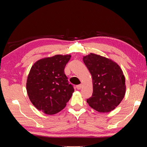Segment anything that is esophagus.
Listing matches in <instances>:
<instances>
[{"label":"esophagus","mask_w":147,"mask_h":147,"mask_svg":"<svg viewBox=\"0 0 147 147\" xmlns=\"http://www.w3.org/2000/svg\"><path fill=\"white\" fill-rule=\"evenodd\" d=\"M82 86H83L82 84H80V85L76 86V88L78 89H81L82 88Z\"/></svg>","instance_id":"obj_1"}]
</instances>
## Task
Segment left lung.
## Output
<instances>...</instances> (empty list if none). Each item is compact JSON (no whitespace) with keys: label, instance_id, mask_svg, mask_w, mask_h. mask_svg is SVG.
I'll return each instance as SVG.
<instances>
[{"label":"left lung","instance_id":"left-lung-1","mask_svg":"<svg viewBox=\"0 0 147 147\" xmlns=\"http://www.w3.org/2000/svg\"><path fill=\"white\" fill-rule=\"evenodd\" d=\"M83 61L93 80V94L87 102L98 112L112 111L126 93L125 77L120 66L110 59L93 53L84 56Z\"/></svg>","mask_w":147,"mask_h":147}]
</instances>
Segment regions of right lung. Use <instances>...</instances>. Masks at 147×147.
Wrapping results in <instances>:
<instances>
[{"label":"right lung","instance_id":"right-lung-1","mask_svg":"<svg viewBox=\"0 0 147 147\" xmlns=\"http://www.w3.org/2000/svg\"><path fill=\"white\" fill-rule=\"evenodd\" d=\"M71 56L55 55L42 58L32 66L26 91L33 105L47 115H54L67 105L74 92L64 73Z\"/></svg>","mask_w":147,"mask_h":147}]
</instances>
